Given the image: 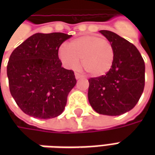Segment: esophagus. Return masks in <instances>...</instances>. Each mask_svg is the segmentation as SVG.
I'll return each mask as SVG.
<instances>
[{"label":"esophagus","mask_w":155,"mask_h":155,"mask_svg":"<svg viewBox=\"0 0 155 155\" xmlns=\"http://www.w3.org/2000/svg\"><path fill=\"white\" fill-rule=\"evenodd\" d=\"M74 75H75V79H76V80H79V79L83 78V75L81 74H79V73H77V72H75V73H74Z\"/></svg>","instance_id":"obj_1"}]
</instances>
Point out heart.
<instances>
[{
    "label": "heart",
    "mask_w": 155,
    "mask_h": 155,
    "mask_svg": "<svg viewBox=\"0 0 155 155\" xmlns=\"http://www.w3.org/2000/svg\"><path fill=\"white\" fill-rule=\"evenodd\" d=\"M58 54L68 69H76L81 59L84 71L94 77L107 74L114 60L112 44L98 35H85L74 39L68 46L61 45Z\"/></svg>",
    "instance_id": "obj_1"
}]
</instances>
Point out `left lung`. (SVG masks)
<instances>
[{"label": "left lung", "mask_w": 155, "mask_h": 155, "mask_svg": "<svg viewBox=\"0 0 155 155\" xmlns=\"http://www.w3.org/2000/svg\"><path fill=\"white\" fill-rule=\"evenodd\" d=\"M114 51L112 68L107 74L89 79L88 99L98 114L120 115L132 110L144 88L145 65L133 44L110 31H100Z\"/></svg>", "instance_id": "left-lung-1"}]
</instances>
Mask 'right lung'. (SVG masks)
<instances>
[{
	"label": "right lung",
	"instance_id": "add662e5",
	"mask_svg": "<svg viewBox=\"0 0 155 155\" xmlns=\"http://www.w3.org/2000/svg\"><path fill=\"white\" fill-rule=\"evenodd\" d=\"M71 35L36 33L15 48L7 64L12 97L25 114L51 119L64 111L76 84L74 71L61 66L58 51Z\"/></svg>",
	"mask_w": 155,
	"mask_h": 155
}]
</instances>
